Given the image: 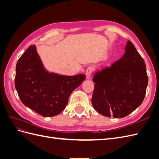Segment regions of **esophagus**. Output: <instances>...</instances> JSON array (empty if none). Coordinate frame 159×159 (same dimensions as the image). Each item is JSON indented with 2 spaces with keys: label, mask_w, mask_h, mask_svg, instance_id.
<instances>
[{
  "label": "esophagus",
  "mask_w": 159,
  "mask_h": 159,
  "mask_svg": "<svg viewBox=\"0 0 159 159\" xmlns=\"http://www.w3.org/2000/svg\"><path fill=\"white\" fill-rule=\"evenodd\" d=\"M93 68H92V67H89V68L86 70V71H85L86 79L89 80L90 78L91 75L93 73Z\"/></svg>",
  "instance_id": "34e87169"
}]
</instances>
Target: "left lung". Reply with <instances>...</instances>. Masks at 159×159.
Wrapping results in <instances>:
<instances>
[{
	"label": "left lung",
	"mask_w": 159,
	"mask_h": 159,
	"mask_svg": "<svg viewBox=\"0 0 159 159\" xmlns=\"http://www.w3.org/2000/svg\"><path fill=\"white\" fill-rule=\"evenodd\" d=\"M121 58L95 74L91 99L93 108L103 116L122 118L143 102L148 85L145 63L131 41Z\"/></svg>",
	"instance_id": "8db88e82"
}]
</instances>
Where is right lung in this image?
Listing matches in <instances>:
<instances>
[{
    "mask_svg": "<svg viewBox=\"0 0 159 159\" xmlns=\"http://www.w3.org/2000/svg\"><path fill=\"white\" fill-rule=\"evenodd\" d=\"M85 79L84 74L67 76L49 72L36 46L31 45L18 60L14 82L25 106L44 117H52L66 108L70 94Z\"/></svg>",
    "mask_w": 159,
    "mask_h": 159,
    "instance_id": "1",
    "label": "right lung"
}]
</instances>
